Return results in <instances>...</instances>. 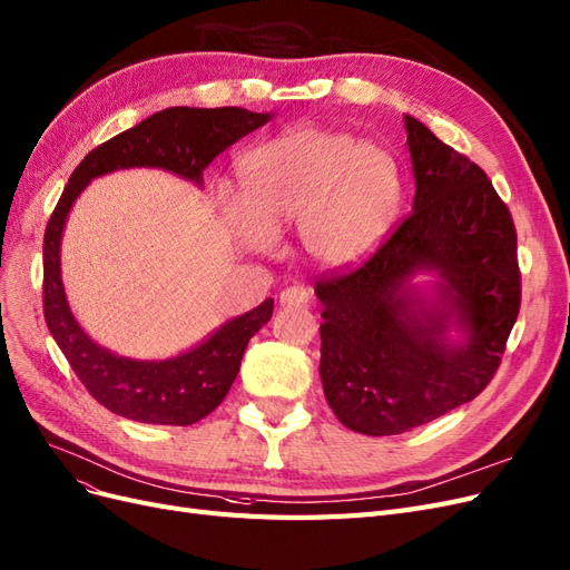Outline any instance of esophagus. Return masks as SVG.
<instances>
[{"label":"esophagus","mask_w":570,"mask_h":570,"mask_svg":"<svg viewBox=\"0 0 570 570\" xmlns=\"http://www.w3.org/2000/svg\"><path fill=\"white\" fill-rule=\"evenodd\" d=\"M312 301V293L307 286L303 284H293V286H286L282 293H279V303L284 307H307Z\"/></svg>","instance_id":"esophagus-1"}]
</instances>
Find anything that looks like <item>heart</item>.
<instances>
[{"label":"heart","mask_w":570,"mask_h":570,"mask_svg":"<svg viewBox=\"0 0 570 570\" xmlns=\"http://www.w3.org/2000/svg\"><path fill=\"white\" fill-rule=\"evenodd\" d=\"M239 176L244 199L227 189L220 195L235 237L265 250L298 223L307 258L324 267L366 256L402 199V174L385 147L328 129H296L258 145L242 159Z\"/></svg>","instance_id":"heart-1"}]
</instances>
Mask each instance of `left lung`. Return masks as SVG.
<instances>
[{"label": "left lung", "mask_w": 570, "mask_h": 570, "mask_svg": "<svg viewBox=\"0 0 570 570\" xmlns=\"http://www.w3.org/2000/svg\"><path fill=\"white\" fill-rule=\"evenodd\" d=\"M404 124L413 210L366 263L314 286L326 402L368 436L409 432L479 396L521 303L510 208L474 161L423 121ZM417 273L435 277L428 289L412 284Z\"/></svg>", "instance_id": "1"}]
</instances>
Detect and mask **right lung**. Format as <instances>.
Masks as SVG:
<instances>
[{
  "mask_svg": "<svg viewBox=\"0 0 570 570\" xmlns=\"http://www.w3.org/2000/svg\"><path fill=\"white\" fill-rule=\"evenodd\" d=\"M269 112L244 108H166L98 145L79 161L45 232V320L89 394L108 411L147 425H193L214 411L239 373L248 341L272 317L274 301L225 322L168 360H129L94 343L70 309L60 279V239L72 204L94 178L121 168H164L202 185L204 168L261 129Z\"/></svg>",
  "mask_w": 570,
  "mask_h": 570,
  "instance_id": "right-lung-1",
  "label": "right lung"
}]
</instances>
